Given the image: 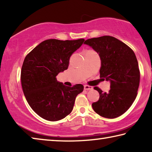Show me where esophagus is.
Segmentation results:
<instances>
[{
  "mask_svg": "<svg viewBox=\"0 0 152 152\" xmlns=\"http://www.w3.org/2000/svg\"><path fill=\"white\" fill-rule=\"evenodd\" d=\"M84 90H86V91H88V90H92V89H93V88H92V86H88V85H84Z\"/></svg>",
  "mask_w": 152,
  "mask_h": 152,
  "instance_id": "esophagus-1",
  "label": "esophagus"
}]
</instances>
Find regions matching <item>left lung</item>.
I'll return each mask as SVG.
<instances>
[{"mask_svg":"<svg viewBox=\"0 0 152 152\" xmlns=\"http://www.w3.org/2000/svg\"><path fill=\"white\" fill-rule=\"evenodd\" d=\"M84 43L99 53L101 60L100 78L110 82L107 93L94 87L100 97L92 107L101 117L109 119L119 117L129 109L137 94L140 72L135 53L112 36L91 38Z\"/></svg>","mask_w":152,"mask_h":152,"instance_id":"8db88e82","label":"left lung"}]
</instances>
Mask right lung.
<instances>
[{
  "label": "right lung",
  "mask_w": 152,
  "mask_h": 152,
  "mask_svg": "<svg viewBox=\"0 0 152 152\" xmlns=\"http://www.w3.org/2000/svg\"><path fill=\"white\" fill-rule=\"evenodd\" d=\"M84 42L47 39L25 57L20 73L23 91L31 108L43 119L56 121L65 118L83 91L82 84L66 86L56 76L68 69L70 56Z\"/></svg>",
  "instance_id": "1"
}]
</instances>
